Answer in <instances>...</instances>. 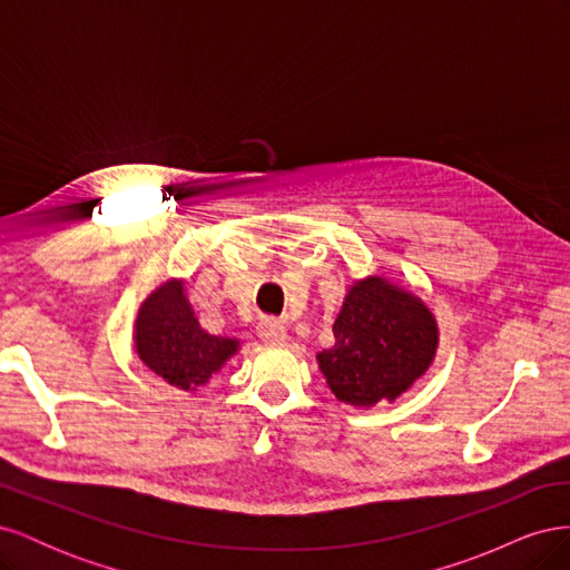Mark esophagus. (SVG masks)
<instances>
[{
  "instance_id": "obj_1",
  "label": "esophagus",
  "mask_w": 570,
  "mask_h": 570,
  "mask_svg": "<svg viewBox=\"0 0 570 570\" xmlns=\"http://www.w3.org/2000/svg\"><path fill=\"white\" fill-rule=\"evenodd\" d=\"M258 337H262V342L271 344V347H275V344L287 342V331L278 321H262L258 323Z\"/></svg>"
}]
</instances>
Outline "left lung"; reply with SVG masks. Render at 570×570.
Wrapping results in <instances>:
<instances>
[{"mask_svg": "<svg viewBox=\"0 0 570 570\" xmlns=\"http://www.w3.org/2000/svg\"><path fill=\"white\" fill-rule=\"evenodd\" d=\"M333 333V347L316 354L318 368L337 400L356 409L402 396L425 375L440 347L435 314L385 275L347 287Z\"/></svg>", "mask_w": 570, "mask_h": 570, "instance_id": "obj_1", "label": "left lung"}]
</instances>
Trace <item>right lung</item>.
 <instances>
[{
  "mask_svg": "<svg viewBox=\"0 0 570 570\" xmlns=\"http://www.w3.org/2000/svg\"><path fill=\"white\" fill-rule=\"evenodd\" d=\"M185 289L183 278H168L149 292L137 308L132 344L164 383L197 392L239 352V340L204 331Z\"/></svg>",
  "mask_w": 570,
  "mask_h": 570,
  "instance_id": "obj_1",
  "label": "right lung"
}]
</instances>
